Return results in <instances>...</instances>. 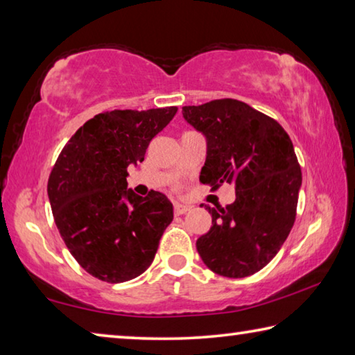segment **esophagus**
Returning <instances> with one entry per match:
<instances>
[{
    "mask_svg": "<svg viewBox=\"0 0 355 355\" xmlns=\"http://www.w3.org/2000/svg\"><path fill=\"white\" fill-rule=\"evenodd\" d=\"M189 208H191V207H188V205H183V203H178V202L173 203V213H175L177 216H180V214H184L186 211H189Z\"/></svg>",
    "mask_w": 355,
    "mask_h": 355,
    "instance_id": "1",
    "label": "esophagus"
}]
</instances>
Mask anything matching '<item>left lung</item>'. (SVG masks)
<instances>
[{
	"instance_id": "left-lung-1",
	"label": "left lung",
	"mask_w": 355,
	"mask_h": 355,
	"mask_svg": "<svg viewBox=\"0 0 355 355\" xmlns=\"http://www.w3.org/2000/svg\"><path fill=\"white\" fill-rule=\"evenodd\" d=\"M183 117L207 137L200 182L236 191L225 208L207 207L213 225L197 252L213 272L248 277L277 255L296 219L302 172L293 142L277 120L239 100L183 106Z\"/></svg>"
}]
</instances>
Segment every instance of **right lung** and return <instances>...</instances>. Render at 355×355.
I'll return each mask as SVG.
<instances>
[{"instance_id": "add662e5", "label": "right lung", "mask_w": 355, "mask_h": 355, "mask_svg": "<svg viewBox=\"0 0 355 355\" xmlns=\"http://www.w3.org/2000/svg\"><path fill=\"white\" fill-rule=\"evenodd\" d=\"M177 106L114 110L87 120L65 144L48 178V199L65 245L98 280L122 284L152 264L173 219L172 203L127 189L128 166L142 163L150 141Z\"/></svg>"}]
</instances>
